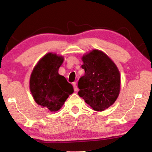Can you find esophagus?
Instances as JSON below:
<instances>
[{
  "label": "esophagus",
  "instance_id": "34e87169",
  "mask_svg": "<svg viewBox=\"0 0 152 152\" xmlns=\"http://www.w3.org/2000/svg\"><path fill=\"white\" fill-rule=\"evenodd\" d=\"M72 85H73V87H74V91H78V87H77V86H76V82H73L72 83Z\"/></svg>",
  "mask_w": 152,
  "mask_h": 152
}]
</instances>
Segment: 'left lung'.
<instances>
[{
    "mask_svg": "<svg viewBox=\"0 0 152 152\" xmlns=\"http://www.w3.org/2000/svg\"><path fill=\"white\" fill-rule=\"evenodd\" d=\"M85 71L79 79L78 95L94 110L102 111L114 103L120 92L117 66L102 51L94 50L82 58Z\"/></svg>",
    "mask_w": 152,
    "mask_h": 152,
    "instance_id": "obj_1",
    "label": "left lung"
}]
</instances>
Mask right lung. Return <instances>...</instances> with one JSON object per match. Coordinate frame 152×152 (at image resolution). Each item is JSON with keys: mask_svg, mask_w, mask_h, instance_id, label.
Wrapping results in <instances>:
<instances>
[{"mask_svg": "<svg viewBox=\"0 0 152 152\" xmlns=\"http://www.w3.org/2000/svg\"><path fill=\"white\" fill-rule=\"evenodd\" d=\"M63 61L62 56L48 53L38 61L31 74L29 87L33 99L51 112L60 110L74 92L72 85L58 74Z\"/></svg>", "mask_w": 152, "mask_h": 152, "instance_id": "obj_1", "label": "right lung"}]
</instances>
